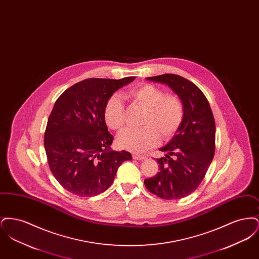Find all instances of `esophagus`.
<instances>
[{
  "label": "esophagus",
  "mask_w": 259,
  "mask_h": 259,
  "mask_svg": "<svg viewBox=\"0 0 259 259\" xmlns=\"http://www.w3.org/2000/svg\"><path fill=\"white\" fill-rule=\"evenodd\" d=\"M133 158L136 159V160H144L145 158H146V156L145 155H143V154H139V153H133Z\"/></svg>",
  "instance_id": "1"
}]
</instances>
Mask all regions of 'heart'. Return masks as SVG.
Listing matches in <instances>:
<instances>
[{"instance_id":"heart-1","label":"heart","mask_w":259,"mask_h":259,"mask_svg":"<svg viewBox=\"0 0 259 259\" xmlns=\"http://www.w3.org/2000/svg\"><path fill=\"white\" fill-rule=\"evenodd\" d=\"M125 96L147 109L142 128H126L117 138L121 148L141 152L154 147L162 140H168L177 132L184 119V104L176 95L167 94L153 84H142L130 89ZM104 117L107 125L119 131L125 124V108L122 99L113 94L106 102Z\"/></svg>"}]
</instances>
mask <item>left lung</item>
Segmentation results:
<instances>
[{
    "label": "left lung",
    "mask_w": 259,
    "mask_h": 259,
    "mask_svg": "<svg viewBox=\"0 0 259 259\" xmlns=\"http://www.w3.org/2000/svg\"><path fill=\"white\" fill-rule=\"evenodd\" d=\"M148 80L170 87L184 104V119L157 158L159 172L145 180L152 194L177 200L191 194L201 182L214 155L215 123L209 102L193 82L178 74L150 76Z\"/></svg>",
    "instance_id": "8db88e82"
}]
</instances>
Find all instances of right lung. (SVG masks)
Instances as JSON below:
<instances>
[{
	"mask_svg": "<svg viewBox=\"0 0 259 259\" xmlns=\"http://www.w3.org/2000/svg\"><path fill=\"white\" fill-rule=\"evenodd\" d=\"M136 76L87 78L56 100L45 132L50 171L69 192L91 197L107 190L118 167L132 155L111 150L113 136L104 117L106 102Z\"/></svg>",
	"mask_w": 259,
	"mask_h": 259,
	"instance_id": "add662e5",
	"label": "right lung"
}]
</instances>
